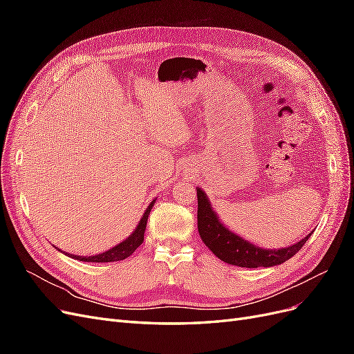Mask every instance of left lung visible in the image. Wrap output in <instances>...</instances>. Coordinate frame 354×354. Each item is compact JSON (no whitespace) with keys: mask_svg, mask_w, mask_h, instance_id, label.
Masks as SVG:
<instances>
[{"mask_svg":"<svg viewBox=\"0 0 354 354\" xmlns=\"http://www.w3.org/2000/svg\"><path fill=\"white\" fill-rule=\"evenodd\" d=\"M198 194V230L201 239L203 241L208 248L218 257L220 260L227 264H233L238 267H248V269H255V267H272L288 261L294 257L303 245L312 236V233L307 234L304 239L299 242L286 246L281 250H264L245 241L236 233L229 230L221 221L218 220L217 214L214 212L211 202L208 201L205 192L201 187L196 189Z\"/></svg>","mask_w":354,"mask_h":354,"instance_id":"obj_1","label":"left lung"}]
</instances>
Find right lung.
Returning a JSON list of instances; mask_svg holds the SVG:
<instances>
[{
    "label": "right lung",
    "instance_id": "right-lung-1",
    "mask_svg": "<svg viewBox=\"0 0 354 354\" xmlns=\"http://www.w3.org/2000/svg\"><path fill=\"white\" fill-rule=\"evenodd\" d=\"M156 199H153L151 203H149V207L146 208L145 214L142 220L138 221L137 227L134 229V232L128 236L125 241H122L121 243H118L113 248L104 251L102 254L97 255H90V257H82V255H72L65 252L68 257H72L75 260H80V261H87V263H111V261H120V260H125L127 257H130L138 246H140L145 241V230H146V223H147V217H149V212L153 208V203Z\"/></svg>",
    "mask_w": 354,
    "mask_h": 354
}]
</instances>
